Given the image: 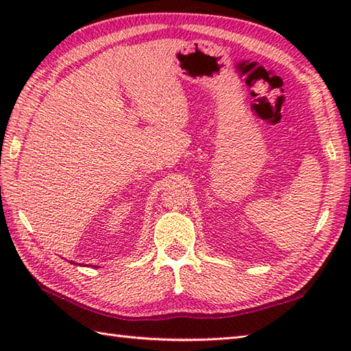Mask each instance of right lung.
Listing matches in <instances>:
<instances>
[{
	"label": "right lung",
	"instance_id": "add662e5",
	"mask_svg": "<svg viewBox=\"0 0 351 351\" xmlns=\"http://www.w3.org/2000/svg\"><path fill=\"white\" fill-rule=\"evenodd\" d=\"M72 264H75V263H72Z\"/></svg>",
	"mask_w": 351,
	"mask_h": 351
}]
</instances>
